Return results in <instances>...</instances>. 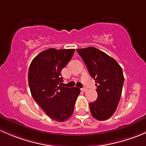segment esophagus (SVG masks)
I'll list each match as a JSON object with an SVG mask.
<instances>
[{
  "label": "esophagus",
  "instance_id": "1",
  "mask_svg": "<svg viewBox=\"0 0 146 146\" xmlns=\"http://www.w3.org/2000/svg\"><path fill=\"white\" fill-rule=\"evenodd\" d=\"M81 90H82V91H84V92H86V91H87V88H82Z\"/></svg>",
  "mask_w": 146,
  "mask_h": 146
}]
</instances>
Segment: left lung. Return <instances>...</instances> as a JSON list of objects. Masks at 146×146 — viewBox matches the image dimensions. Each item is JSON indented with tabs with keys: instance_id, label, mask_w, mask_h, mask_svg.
Returning a JSON list of instances; mask_svg holds the SVG:
<instances>
[{
	"instance_id": "obj_1",
	"label": "left lung",
	"mask_w": 146,
	"mask_h": 146,
	"mask_svg": "<svg viewBox=\"0 0 146 146\" xmlns=\"http://www.w3.org/2000/svg\"><path fill=\"white\" fill-rule=\"evenodd\" d=\"M76 51L97 86V99L89 103L91 115L100 121L108 119L115 113L119 101L124 81L122 69L115 60L96 48Z\"/></svg>"
}]
</instances>
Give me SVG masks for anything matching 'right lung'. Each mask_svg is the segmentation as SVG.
Returning <instances> with one entry per match:
<instances>
[{"instance_id": "add662e5", "label": "right lung", "mask_w": 146, "mask_h": 146, "mask_svg": "<svg viewBox=\"0 0 146 146\" xmlns=\"http://www.w3.org/2000/svg\"><path fill=\"white\" fill-rule=\"evenodd\" d=\"M74 49L49 48L31 61L28 82L31 96L46 115L57 121H64L74 112L80 89L61 86V70L72 58Z\"/></svg>"}]
</instances>
